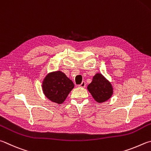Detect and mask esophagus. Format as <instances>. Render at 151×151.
Wrapping results in <instances>:
<instances>
[{"mask_svg":"<svg viewBox=\"0 0 151 151\" xmlns=\"http://www.w3.org/2000/svg\"><path fill=\"white\" fill-rule=\"evenodd\" d=\"M78 86L79 87H82V88H84L85 86H86V83H85L84 81H83V82H82V83L80 85H78Z\"/></svg>","mask_w":151,"mask_h":151,"instance_id":"1","label":"esophagus"}]
</instances>
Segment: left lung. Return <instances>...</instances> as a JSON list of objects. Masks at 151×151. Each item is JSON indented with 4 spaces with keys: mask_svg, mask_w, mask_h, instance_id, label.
Returning <instances> with one entry per match:
<instances>
[{
    "mask_svg": "<svg viewBox=\"0 0 151 151\" xmlns=\"http://www.w3.org/2000/svg\"><path fill=\"white\" fill-rule=\"evenodd\" d=\"M87 89L98 103L108 100L114 93L111 83L101 73H96L93 76L92 81L88 85Z\"/></svg>",
    "mask_w": 151,
    "mask_h": 151,
    "instance_id": "8db88e82",
    "label": "left lung"
}]
</instances>
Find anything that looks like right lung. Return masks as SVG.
<instances>
[{
	"instance_id": "obj_1",
	"label": "right lung",
	"mask_w": 151,
	"mask_h": 151,
	"mask_svg": "<svg viewBox=\"0 0 151 151\" xmlns=\"http://www.w3.org/2000/svg\"><path fill=\"white\" fill-rule=\"evenodd\" d=\"M74 86L73 81L61 70L48 73L42 82L43 94L49 100L58 104L64 102Z\"/></svg>"
}]
</instances>
